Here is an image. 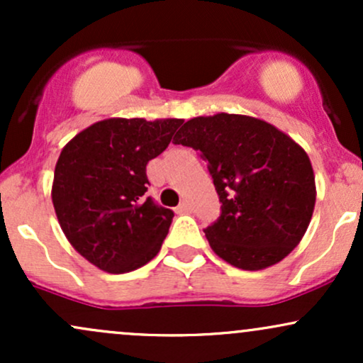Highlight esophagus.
I'll return each instance as SVG.
<instances>
[{
    "label": "esophagus",
    "instance_id": "34e87169",
    "mask_svg": "<svg viewBox=\"0 0 363 363\" xmlns=\"http://www.w3.org/2000/svg\"><path fill=\"white\" fill-rule=\"evenodd\" d=\"M176 211L179 215H186V213H191V211H193V208H191V205L187 201H182L181 205L176 208Z\"/></svg>",
    "mask_w": 363,
    "mask_h": 363
}]
</instances>
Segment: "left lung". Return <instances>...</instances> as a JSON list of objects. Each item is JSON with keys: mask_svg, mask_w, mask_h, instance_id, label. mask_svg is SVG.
I'll return each mask as SVG.
<instances>
[{"mask_svg": "<svg viewBox=\"0 0 363 363\" xmlns=\"http://www.w3.org/2000/svg\"><path fill=\"white\" fill-rule=\"evenodd\" d=\"M176 145L208 162L220 216L205 228L211 249L240 269H264L289 256L309 227L315 182L309 157L264 121L239 114L194 118Z\"/></svg>", "mask_w": 363, "mask_h": 363, "instance_id": "1", "label": "left lung"}]
</instances>
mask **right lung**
Here are the masks:
<instances>
[{
  "mask_svg": "<svg viewBox=\"0 0 363 363\" xmlns=\"http://www.w3.org/2000/svg\"><path fill=\"white\" fill-rule=\"evenodd\" d=\"M182 119H106L62 148L52 203L72 245L109 273L141 268L160 251L174 211L147 196V164L169 147Z\"/></svg>",
  "mask_w": 363,
  "mask_h": 363,
  "instance_id": "1",
  "label": "right lung"
}]
</instances>
